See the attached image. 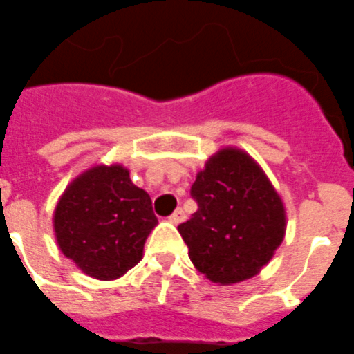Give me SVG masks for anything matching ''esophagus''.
<instances>
[{"instance_id":"obj_1","label":"esophagus","mask_w":354,"mask_h":354,"mask_svg":"<svg viewBox=\"0 0 354 354\" xmlns=\"http://www.w3.org/2000/svg\"><path fill=\"white\" fill-rule=\"evenodd\" d=\"M185 221V214H183V210L181 208H176L174 210V214L169 215V223H173V224H180Z\"/></svg>"}]
</instances>
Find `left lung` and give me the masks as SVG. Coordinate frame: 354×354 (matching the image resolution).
<instances>
[{
  "mask_svg": "<svg viewBox=\"0 0 354 354\" xmlns=\"http://www.w3.org/2000/svg\"><path fill=\"white\" fill-rule=\"evenodd\" d=\"M198 212L178 226L196 269L232 285L269 262L285 235V208L250 155L226 147L212 156L192 183Z\"/></svg>",
  "mask_w": 354,
  "mask_h": 354,
  "instance_id": "left-lung-1",
  "label": "left lung"
}]
</instances>
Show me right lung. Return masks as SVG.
Listing matches in <instances>:
<instances>
[{
  "instance_id": "obj_1",
  "label": "right lung",
  "mask_w": 354,
  "mask_h": 354,
  "mask_svg": "<svg viewBox=\"0 0 354 354\" xmlns=\"http://www.w3.org/2000/svg\"><path fill=\"white\" fill-rule=\"evenodd\" d=\"M53 223L62 253L85 274L115 279L140 262L158 219L149 194L131 183L128 169L97 165L67 187Z\"/></svg>"
}]
</instances>
